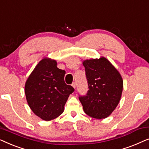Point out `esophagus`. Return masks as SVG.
Segmentation results:
<instances>
[{"label":"esophagus","instance_id":"obj_1","mask_svg":"<svg viewBox=\"0 0 149 149\" xmlns=\"http://www.w3.org/2000/svg\"><path fill=\"white\" fill-rule=\"evenodd\" d=\"M72 86L73 87H74V88L75 89V87H76V83H72Z\"/></svg>","mask_w":149,"mask_h":149}]
</instances>
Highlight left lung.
Returning a JSON list of instances; mask_svg holds the SVG:
<instances>
[{"mask_svg": "<svg viewBox=\"0 0 149 149\" xmlns=\"http://www.w3.org/2000/svg\"><path fill=\"white\" fill-rule=\"evenodd\" d=\"M89 90L79 97L83 111L89 117L102 119L109 117L121 100L123 81L117 68L104 57L83 62Z\"/></svg>", "mask_w": 149, "mask_h": 149, "instance_id": "left-lung-1", "label": "left lung"}]
</instances>
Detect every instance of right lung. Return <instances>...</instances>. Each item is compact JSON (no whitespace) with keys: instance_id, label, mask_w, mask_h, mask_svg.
<instances>
[{"instance_id":"obj_1","label":"right lung","mask_w":149,"mask_h":149,"mask_svg":"<svg viewBox=\"0 0 149 149\" xmlns=\"http://www.w3.org/2000/svg\"><path fill=\"white\" fill-rule=\"evenodd\" d=\"M66 72L57 67L56 60L42 58L25 83V94L30 109L48 121L58 117L74 89L64 82Z\"/></svg>"}]
</instances>
